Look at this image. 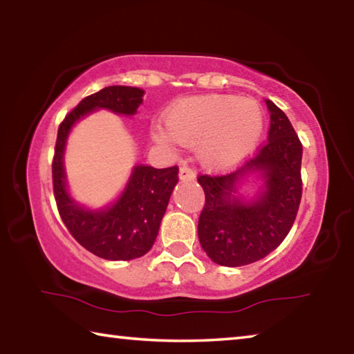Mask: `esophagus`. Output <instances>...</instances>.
<instances>
[{"label":"esophagus","instance_id":"esophagus-1","mask_svg":"<svg viewBox=\"0 0 354 354\" xmlns=\"http://www.w3.org/2000/svg\"><path fill=\"white\" fill-rule=\"evenodd\" d=\"M195 178H196V173L192 169H189V167L183 165L181 169H179V179H181V181H194Z\"/></svg>","mask_w":354,"mask_h":354}]
</instances>
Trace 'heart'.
<instances>
[{
	"label": "heart",
	"mask_w": 354,
	"mask_h": 354,
	"mask_svg": "<svg viewBox=\"0 0 354 354\" xmlns=\"http://www.w3.org/2000/svg\"><path fill=\"white\" fill-rule=\"evenodd\" d=\"M164 128L154 139L164 145L195 147L207 170L234 169L254 151L263 128L261 106L234 95H196L175 101L164 113Z\"/></svg>",
	"instance_id": "obj_1"
}]
</instances>
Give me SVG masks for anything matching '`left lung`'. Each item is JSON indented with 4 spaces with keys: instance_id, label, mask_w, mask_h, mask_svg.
I'll use <instances>...</instances> for the list:
<instances>
[{
    "instance_id": "1",
    "label": "left lung",
    "mask_w": 354,
    "mask_h": 354,
    "mask_svg": "<svg viewBox=\"0 0 354 354\" xmlns=\"http://www.w3.org/2000/svg\"><path fill=\"white\" fill-rule=\"evenodd\" d=\"M266 104L270 112L268 142L254 158L230 175L198 178L206 195L198 239L218 266H247L277 250L301 201L303 147L286 113L270 100ZM253 176L261 187L256 196L245 197L238 190Z\"/></svg>"
}]
</instances>
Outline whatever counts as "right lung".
I'll list each match as a JSON object with an SVG mask.
<instances>
[{"label":"right lung","mask_w":354,"mask_h":354,"mask_svg":"<svg viewBox=\"0 0 354 354\" xmlns=\"http://www.w3.org/2000/svg\"><path fill=\"white\" fill-rule=\"evenodd\" d=\"M143 93L142 88L129 86L101 88L84 98L65 117L57 131L53 185L59 214L70 234L84 248L107 261L137 259L151 250L178 183V167L154 169L136 165L118 198L93 209L77 203L70 194L64 165L65 147L71 129L88 113L106 109L131 117L142 104Z\"/></svg>","instance_id":"right-lung-1"}]
</instances>
